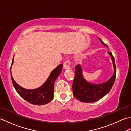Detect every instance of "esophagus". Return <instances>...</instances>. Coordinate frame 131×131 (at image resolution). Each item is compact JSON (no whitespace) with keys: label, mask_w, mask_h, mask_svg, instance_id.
Listing matches in <instances>:
<instances>
[{"label":"esophagus","mask_w":131,"mask_h":131,"mask_svg":"<svg viewBox=\"0 0 131 131\" xmlns=\"http://www.w3.org/2000/svg\"><path fill=\"white\" fill-rule=\"evenodd\" d=\"M70 64H71V62L70 60H66L63 63V69H65V70H68V69H70Z\"/></svg>","instance_id":"esophagus-1"}]
</instances>
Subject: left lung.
I'll return each instance as SVG.
<instances>
[{
	"mask_svg": "<svg viewBox=\"0 0 131 131\" xmlns=\"http://www.w3.org/2000/svg\"><path fill=\"white\" fill-rule=\"evenodd\" d=\"M101 42L104 46L108 47L100 39ZM113 61L114 73L107 82L99 84H93L87 82L84 79L82 75V70L79 64L77 65L75 69V77L73 83V92L74 96L79 101L83 102H94L109 92L114 83L116 69L114 60V57L112 52H108Z\"/></svg>",
	"mask_w": 131,
	"mask_h": 131,
	"instance_id": "obj_1",
	"label": "left lung"
}]
</instances>
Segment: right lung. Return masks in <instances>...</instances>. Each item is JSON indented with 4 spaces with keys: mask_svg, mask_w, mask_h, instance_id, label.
<instances>
[{
    "mask_svg": "<svg viewBox=\"0 0 131 131\" xmlns=\"http://www.w3.org/2000/svg\"><path fill=\"white\" fill-rule=\"evenodd\" d=\"M13 62V58L12 64ZM62 64L58 65L53 70L44 84L39 88L28 90L21 87L14 80L11 75V79L16 91L22 98L30 104L42 105L48 104L53 99L54 83L57 78L59 76L62 69Z\"/></svg>",
    "mask_w": 131,
    "mask_h": 131,
    "instance_id": "1",
    "label": "right lung"
}]
</instances>
